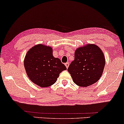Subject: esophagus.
<instances>
[{"instance_id": "esophagus-1", "label": "esophagus", "mask_w": 124, "mask_h": 124, "mask_svg": "<svg viewBox=\"0 0 124 124\" xmlns=\"http://www.w3.org/2000/svg\"><path fill=\"white\" fill-rule=\"evenodd\" d=\"M69 65H70V64H69V62H66V63L65 64V67H67V68H68Z\"/></svg>"}]
</instances>
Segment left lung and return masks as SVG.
Segmentation results:
<instances>
[{"instance_id": "8db88e82", "label": "left lung", "mask_w": 124, "mask_h": 124, "mask_svg": "<svg viewBox=\"0 0 124 124\" xmlns=\"http://www.w3.org/2000/svg\"><path fill=\"white\" fill-rule=\"evenodd\" d=\"M105 62L100 48L94 44H88L75 51V60L69 66L68 71L76 85L86 87L100 79Z\"/></svg>"}]
</instances>
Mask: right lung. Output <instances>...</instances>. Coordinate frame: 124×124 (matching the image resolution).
Listing matches in <instances>:
<instances>
[{"mask_svg": "<svg viewBox=\"0 0 124 124\" xmlns=\"http://www.w3.org/2000/svg\"><path fill=\"white\" fill-rule=\"evenodd\" d=\"M52 48L42 44L31 48L25 55L24 64L30 79L40 87L54 83L59 74L67 68L59 58L54 57Z\"/></svg>", "mask_w": 124, "mask_h": 124, "instance_id": "obj_1", "label": "right lung"}]
</instances>
